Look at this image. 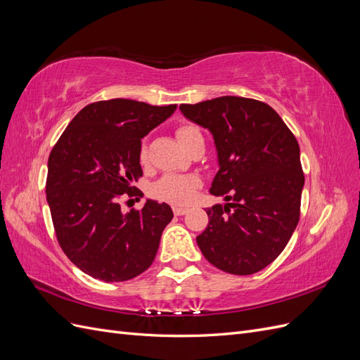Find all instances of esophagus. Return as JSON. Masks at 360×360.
<instances>
[{
	"label": "esophagus",
	"mask_w": 360,
	"mask_h": 360,
	"mask_svg": "<svg viewBox=\"0 0 360 360\" xmlns=\"http://www.w3.org/2000/svg\"><path fill=\"white\" fill-rule=\"evenodd\" d=\"M172 212H174V214H176V216H183L184 213L188 212V209H186V207H179V205H174V207H172Z\"/></svg>",
	"instance_id": "esophagus-1"
}]
</instances>
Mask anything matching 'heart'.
Returning <instances> with one entry per match:
<instances>
[{
  "mask_svg": "<svg viewBox=\"0 0 360 360\" xmlns=\"http://www.w3.org/2000/svg\"><path fill=\"white\" fill-rule=\"evenodd\" d=\"M177 136L181 141L183 147L186 148L192 141L201 138L202 135L197 126L184 124L177 129ZM146 158L147 151L146 148H143V151H141V159L146 160ZM198 183L200 180L195 176H186V174H167V176H163L153 184L151 193H153L156 198L172 204H188L192 201Z\"/></svg>",
  "mask_w": 360,
  "mask_h": 360,
  "instance_id": "obj_1",
  "label": "heart"
}]
</instances>
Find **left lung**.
<instances>
[{
  "instance_id": "1",
  "label": "left lung",
  "mask_w": 360,
  "mask_h": 360,
  "mask_svg": "<svg viewBox=\"0 0 360 360\" xmlns=\"http://www.w3.org/2000/svg\"><path fill=\"white\" fill-rule=\"evenodd\" d=\"M189 122L213 136L219 171L197 237L202 255L231 275H252L284 250L296 230L304 184L297 139L267 103L222 96L180 105Z\"/></svg>"
}]
</instances>
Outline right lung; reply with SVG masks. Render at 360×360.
I'll return each instance as SVG.
<instances>
[{
  "mask_svg": "<svg viewBox=\"0 0 360 360\" xmlns=\"http://www.w3.org/2000/svg\"><path fill=\"white\" fill-rule=\"evenodd\" d=\"M176 110L130 99L90 103L51 151L46 201L58 243L94 279L127 281L153 263L171 207L147 200L143 210L123 213L118 200L134 195L130 184L143 176L141 139Z\"/></svg>",
  "mask_w": 360,
  "mask_h": 360,
  "instance_id": "add662e5",
  "label": "right lung"
}]
</instances>
